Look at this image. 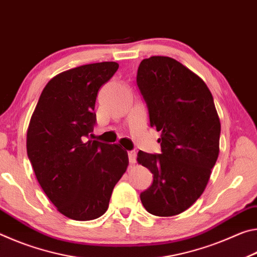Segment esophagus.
Returning <instances> with one entry per match:
<instances>
[{"label": "esophagus", "instance_id": "1", "mask_svg": "<svg viewBox=\"0 0 257 257\" xmlns=\"http://www.w3.org/2000/svg\"><path fill=\"white\" fill-rule=\"evenodd\" d=\"M128 159H129V163H136V152L135 151H129L128 152Z\"/></svg>", "mask_w": 257, "mask_h": 257}]
</instances>
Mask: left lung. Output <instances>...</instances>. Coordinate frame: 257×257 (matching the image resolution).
Here are the masks:
<instances>
[{
  "instance_id": "8db88e82",
  "label": "left lung",
  "mask_w": 257,
  "mask_h": 257,
  "mask_svg": "<svg viewBox=\"0 0 257 257\" xmlns=\"http://www.w3.org/2000/svg\"><path fill=\"white\" fill-rule=\"evenodd\" d=\"M136 81L151 127L161 132V154H137L138 163L153 173L141 201L153 215L180 214L203 194L219 156L214 101L201 78L169 56L143 60Z\"/></svg>"
}]
</instances>
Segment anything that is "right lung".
I'll list each match as a JSON object with an SVG mask.
<instances>
[{
  "label": "right lung",
  "mask_w": 257,
  "mask_h": 257,
  "mask_svg": "<svg viewBox=\"0 0 257 257\" xmlns=\"http://www.w3.org/2000/svg\"><path fill=\"white\" fill-rule=\"evenodd\" d=\"M118 68L99 62L61 72L47 82L30 119L27 154L35 176L58 211L72 220L103 215L128 167L120 146L87 141L96 123L98 90Z\"/></svg>",
  "instance_id": "add662e5"
}]
</instances>
